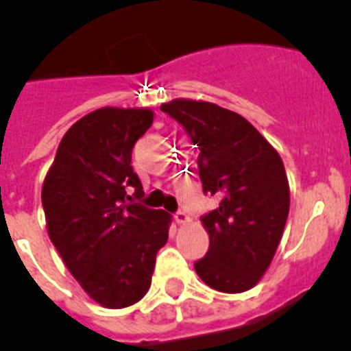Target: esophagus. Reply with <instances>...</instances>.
<instances>
[{
	"label": "esophagus",
	"instance_id": "obj_1",
	"mask_svg": "<svg viewBox=\"0 0 351 351\" xmlns=\"http://www.w3.org/2000/svg\"><path fill=\"white\" fill-rule=\"evenodd\" d=\"M175 220H176V223L185 225V223H189V221H191V216H189V213H186V211L180 209V211L175 213Z\"/></svg>",
	"mask_w": 351,
	"mask_h": 351
}]
</instances>
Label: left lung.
I'll return each mask as SVG.
<instances>
[{
    "label": "left lung",
    "instance_id": "obj_1",
    "mask_svg": "<svg viewBox=\"0 0 351 351\" xmlns=\"http://www.w3.org/2000/svg\"><path fill=\"white\" fill-rule=\"evenodd\" d=\"M160 110L182 124L195 149L199 178L218 208L201 216L209 250L194 263L221 293L256 286L274 258L289 213V183L277 150L241 114L209 101L173 100Z\"/></svg>",
    "mask_w": 351,
    "mask_h": 351
}]
</instances>
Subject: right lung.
I'll list each match as a JSON object with an SVG mask.
<instances>
[{
	"instance_id": "add662e5",
	"label": "right lung",
	"mask_w": 351,
	"mask_h": 351,
	"mask_svg": "<svg viewBox=\"0 0 351 351\" xmlns=\"http://www.w3.org/2000/svg\"><path fill=\"white\" fill-rule=\"evenodd\" d=\"M152 119L147 109L88 114L69 128L43 183L51 242L81 287L107 308L145 296L168 241V213L135 202L145 194L131 152Z\"/></svg>"
}]
</instances>
